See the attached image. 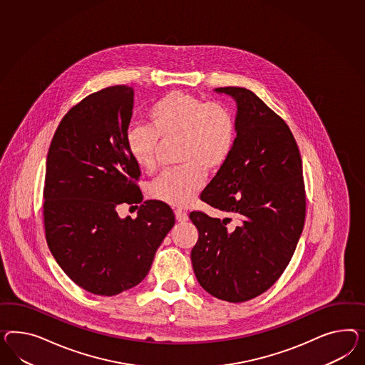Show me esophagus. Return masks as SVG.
I'll use <instances>...</instances> for the list:
<instances>
[{
	"label": "esophagus",
	"instance_id": "obj_1",
	"mask_svg": "<svg viewBox=\"0 0 365 365\" xmlns=\"http://www.w3.org/2000/svg\"><path fill=\"white\" fill-rule=\"evenodd\" d=\"M174 214H175V219H177L178 222H187L188 215L186 211H183V210H180V208H177V210L174 211Z\"/></svg>",
	"mask_w": 365,
	"mask_h": 365
}]
</instances>
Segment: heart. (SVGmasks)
Wrapping results in <instances>:
<instances>
[{
  "instance_id": "heart-1",
  "label": "heart",
  "mask_w": 365,
  "mask_h": 365,
  "mask_svg": "<svg viewBox=\"0 0 365 365\" xmlns=\"http://www.w3.org/2000/svg\"><path fill=\"white\" fill-rule=\"evenodd\" d=\"M148 125L126 131L133 162L145 171L157 166L159 139L180 138L178 162L182 168L163 173L150 186V195L170 206L190 205L206 180V171L222 168L230 157L237 123L232 111L219 102H206L185 91H170L148 108Z\"/></svg>"
}]
</instances>
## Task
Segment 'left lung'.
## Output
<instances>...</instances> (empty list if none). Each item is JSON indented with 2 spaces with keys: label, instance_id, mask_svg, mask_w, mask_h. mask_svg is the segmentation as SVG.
Listing matches in <instances>:
<instances>
[{
  "label": "left lung",
  "instance_id": "8db88e82",
  "mask_svg": "<svg viewBox=\"0 0 365 365\" xmlns=\"http://www.w3.org/2000/svg\"><path fill=\"white\" fill-rule=\"evenodd\" d=\"M215 91L237 102V138L200 199L227 217L190 214L199 232L191 262L208 294L242 303L274 286L295 252L306 219L303 166L286 122L251 90Z\"/></svg>",
  "mask_w": 365,
  "mask_h": 365
}]
</instances>
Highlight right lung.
I'll use <instances>...</instances> for the list:
<instances>
[{
	"mask_svg": "<svg viewBox=\"0 0 365 365\" xmlns=\"http://www.w3.org/2000/svg\"><path fill=\"white\" fill-rule=\"evenodd\" d=\"M133 106L134 90L125 85L90 94L62 118L46 159L43 223L50 252L94 295H118L139 284L175 225L166 203L142 202L140 170L125 140ZM122 202L141 203L135 220L118 217Z\"/></svg>",
	"mask_w": 365,
	"mask_h": 365,
	"instance_id": "1",
	"label": "right lung"
}]
</instances>
